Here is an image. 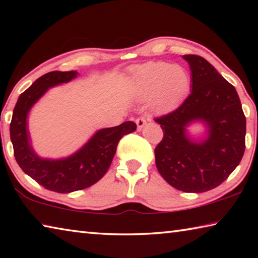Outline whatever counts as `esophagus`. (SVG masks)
I'll list each match as a JSON object with an SVG mask.
<instances>
[{
    "mask_svg": "<svg viewBox=\"0 0 258 258\" xmlns=\"http://www.w3.org/2000/svg\"><path fill=\"white\" fill-rule=\"evenodd\" d=\"M135 123H137V126H138V130H142L143 126H145L147 124V120L145 117H139V118L135 119Z\"/></svg>",
    "mask_w": 258,
    "mask_h": 258,
    "instance_id": "obj_1",
    "label": "esophagus"
}]
</instances>
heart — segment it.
Returning a JSON list of instances; mask_svg holds the SVG:
<instances>
[{
  "label": "heart",
  "instance_id": "1",
  "mask_svg": "<svg viewBox=\"0 0 258 258\" xmlns=\"http://www.w3.org/2000/svg\"><path fill=\"white\" fill-rule=\"evenodd\" d=\"M190 84L189 74L180 64L150 61L134 72L132 93L138 100L150 99V108L160 112L180 101Z\"/></svg>",
  "mask_w": 258,
  "mask_h": 258
}]
</instances>
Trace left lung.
I'll use <instances>...</instances> for the list:
<instances>
[{
	"label": "left lung",
	"instance_id": "obj_1",
	"mask_svg": "<svg viewBox=\"0 0 258 258\" xmlns=\"http://www.w3.org/2000/svg\"><path fill=\"white\" fill-rule=\"evenodd\" d=\"M191 71V93L175 110L156 118L164 137L156 147L157 169L183 192H205L224 182L244 152L246 117L234 86L203 56L183 55ZM200 121L207 137L195 142L186 127Z\"/></svg>",
	"mask_w": 258,
	"mask_h": 258
}]
</instances>
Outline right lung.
<instances>
[{"label":"right lung","mask_w":258,"mask_h":258,"mask_svg":"<svg viewBox=\"0 0 258 258\" xmlns=\"http://www.w3.org/2000/svg\"><path fill=\"white\" fill-rule=\"evenodd\" d=\"M78 73L50 72L37 78L20 94L12 113L10 138L20 168L38 184L59 194L86 189L97 183L110 166L117 145L124 135L137 130L133 121L95 132L75 154L60 159L42 158L34 151L27 118L30 109L51 87L71 82Z\"/></svg>","instance_id":"obj_1"}]
</instances>
